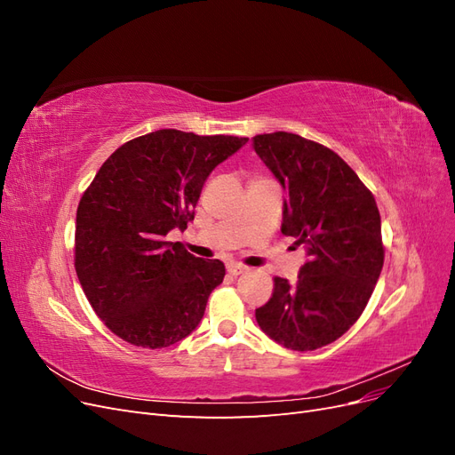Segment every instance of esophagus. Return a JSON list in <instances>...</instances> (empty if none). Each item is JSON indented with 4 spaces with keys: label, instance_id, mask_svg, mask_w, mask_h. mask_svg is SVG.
Listing matches in <instances>:
<instances>
[{
    "label": "esophagus",
    "instance_id": "1",
    "mask_svg": "<svg viewBox=\"0 0 455 455\" xmlns=\"http://www.w3.org/2000/svg\"><path fill=\"white\" fill-rule=\"evenodd\" d=\"M244 271H246V267L243 264H237V261H231V264H228V273L229 275H241Z\"/></svg>",
    "mask_w": 455,
    "mask_h": 455
}]
</instances>
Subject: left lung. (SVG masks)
Masks as SVG:
<instances>
[{
  "label": "left lung",
  "mask_w": 455,
  "mask_h": 455,
  "mask_svg": "<svg viewBox=\"0 0 455 455\" xmlns=\"http://www.w3.org/2000/svg\"><path fill=\"white\" fill-rule=\"evenodd\" d=\"M254 149L286 189L281 231L307 254L296 283L273 279L256 321L286 349L315 351L346 334L374 292L385 258L378 204L319 142L277 131L256 134Z\"/></svg>",
  "instance_id": "left-lung-1"
}]
</instances>
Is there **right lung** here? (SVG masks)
Wrapping results in <instances>:
<instances>
[{
  "instance_id": "1",
  "label": "right lung",
  "mask_w": 455,
  "mask_h": 455,
  "mask_svg": "<svg viewBox=\"0 0 455 455\" xmlns=\"http://www.w3.org/2000/svg\"><path fill=\"white\" fill-rule=\"evenodd\" d=\"M244 136L161 129L119 146L84 191L76 216V273L94 313L131 346L163 349L191 334L224 281L169 231L194 220L206 178Z\"/></svg>"
}]
</instances>
